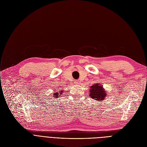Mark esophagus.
Instances as JSON below:
<instances>
[{"mask_svg":"<svg viewBox=\"0 0 147 147\" xmlns=\"http://www.w3.org/2000/svg\"><path fill=\"white\" fill-rule=\"evenodd\" d=\"M75 83H76V84H79V83H80V80H77Z\"/></svg>","mask_w":147,"mask_h":147,"instance_id":"obj_1","label":"esophagus"}]
</instances>
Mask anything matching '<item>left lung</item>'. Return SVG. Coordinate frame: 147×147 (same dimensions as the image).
Returning <instances> with one entry per match:
<instances>
[{
    "instance_id": "1",
    "label": "left lung",
    "mask_w": 147,
    "mask_h": 147,
    "mask_svg": "<svg viewBox=\"0 0 147 147\" xmlns=\"http://www.w3.org/2000/svg\"><path fill=\"white\" fill-rule=\"evenodd\" d=\"M89 93L90 97L96 101H103L107 95L103 87L101 84H98V83L91 86Z\"/></svg>"
}]
</instances>
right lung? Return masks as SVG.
<instances>
[{
    "instance_id": "1",
    "label": "right lung",
    "mask_w": 147,
    "mask_h": 147,
    "mask_svg": "<svg viewBox=\"0 0 147 147\" xmlns=\"http://www.w3.org/2000/svg\"><path fill=\"white\" fill-rule=\"evenodd\" d=\"M62 92H61V93H62ZM59 94H60V93H58V92H57V93H55V94H53V95L54 96H55V98H57V97H58L59 96H58V95H59Z\"/></svg>"
}]
</instances>
